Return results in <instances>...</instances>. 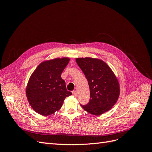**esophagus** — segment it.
<instances>
[{
	"label": "esophagus",
	"mask_w": 152,
	"mask_h": 152,
	"mask_svg": "<svg viewBox=\"0 0 152 152\" xmlns=\"http://www.w3.org/2000/svg\"><path fill=\"white\" fill-rule=\"evenodd\" d=\"M72 94H73V95L74 96H77V92L76 91H73L72 92Z\"/></svg>",
	"instance_id": "34e87169"
}]
</instances>
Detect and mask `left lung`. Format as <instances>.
<instances>
[{"label": "left lung", "mask_w": 152, "mask_h": 152, "mask_svg": "<svg viewBox=\"0 0 152 152\" xmlns=\"http://www.w3.org/2000/svg\"><path fill=\"white\" fill-rule=\"evenodd\" d=\"M77 65L88 81L90 100L82 105L88 113L100 115L107 112L116 103L120 95V86L112 69L102 59L77 58Z\"/></svg>", "instance_id": "left-lung-1"}]
</instances>
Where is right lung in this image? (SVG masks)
Wrapping results in <instances>:
<instances>
[{
    "label": "right lung",
    "instance_id": "right-lung-1",
    "mask_svg": "<svg viewBox=\"0 0 152 152\" xmlns=\"http://www.w3.org/2000/svg\"><path fill=\"white\" fill-rule=\"evenodd\" d=\"M70 58H55L39 64L31 75L26 87L28 103L35 112L43 116L60 109L66 97L72 94L66 88L61 73Z\"/></svg>",
    "mask_w": 152,
    "mask_h": 152
}]
</instances>
